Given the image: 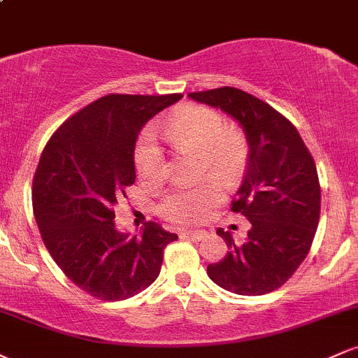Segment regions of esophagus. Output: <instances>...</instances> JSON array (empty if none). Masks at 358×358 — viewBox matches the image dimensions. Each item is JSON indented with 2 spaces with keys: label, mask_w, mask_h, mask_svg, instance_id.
<instances>
[{
  "label": "esophagus",
  "mask_w": 358,
  "mask_h": 358,
  "mask_svg": "<svg viewBox=\"0 0 358 358\" xmlns=\"http://www.w3.org/2000/svg\"><path fill=\"white\" fill-rule=\"evenodd\" d=\"M183 236H187L188 239L199 242V241H202L205 236H207V232H205V231H185Z\"/></svg>",
  "instance_id": "obj_1"
}]
</instances>
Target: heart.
Here are the masks:
<instances>
[{"label":"heart","mask_w":358,"mask_h":358,"mask_svg":"<svg viewBox=\"0 0 358 358\" xmlns=\"http://www.w3.org/2000/svg\"><path fill=\"white\" fill-rule=\"evenodd\" d=\"M163 129L176 150L199 153L196 171L200 176L215 175L232 183L248 165L249 146L244 134L227 127V121L217 109L200 104L185 106L168 119ZM134 163L138 173L150 182H159L166 176L165 155L151 131L139 138ZM215 176H208L193 188H176L168 193L159 203L162 215L180 224L202 220L224 199V187Z\"/></svg>","instance_id":"b5f03b06"}]
</instances>
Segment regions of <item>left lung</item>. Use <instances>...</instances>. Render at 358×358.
Segmentation results:
<instances>
[{
  "mask_svg": "<svg viewBox=\"0 0 358 358\" xmlns=\"http://www.w3.org/2000/svg\"><path fill=\"white\" fill-rule=\"evenodd\" d=\"M188 96L236 119L249 145L248 170L231 207L250 222L248 241L239 245L217 229L229 252L208 264V278L244 296L271 293L293 276L313 244L322 203L313 156L296 127L252 94L219 87Z\"/></svg>",
  "mask_w": 358,
  "mask_h": 358,
  "instance_id": "8db88e82",
  "label": "left lung"
}]
</instances>
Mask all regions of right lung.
<instances>
[{
  "instance_id": "obj_1",
  "label": "right lung",
  "mask_w": 358,
  "mask_h": 358,
  "mask_svg": "<svg viewBox=\"0 0 358 358\" xmlns=\"http://www.w3.org/2000/svg\"><path fill=\"white\" fill-rule=\"evenodd\" d=\"M109 94L80 109L48 139L34 176V212L45 248L76 286L122 301L158 278L163 250L178 239L156 222L141 236L119 232L114 205L136 180L143 126L182 99Z\"/></svg>"
}]
</instances>
